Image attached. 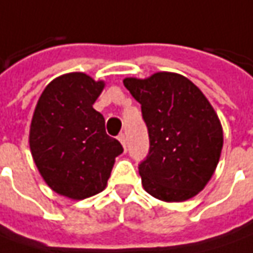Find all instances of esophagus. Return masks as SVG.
Returning <instances> with one entry per match:
<instances>
[{"label": "esophagus", "instance_id": "1", "mask_svg": "<svg viewBox=\"0 0 253 253\" xmlns=\"http://www.w3.org/2000/svg\"><path fill=\"white\" fill-rule=\"evenodd\" d=\"M118 140H119L120 144L123 145V148L126 149V135H125V134H119V135H118Z\"/></svg>", "mask_w": 253, "mask_h": 253}]
</instances>
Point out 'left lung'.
Segmentation results:
<instances>
[{"instance_id": "obj_1", "label": "left lung", "mask_w": 253, "mask_h": 253, "mask_svg": "<svg viewBox=\"0 0 253 253\" xmlns=\"http://www.w3.org/2000/svg\"><path fill=\"white\" fill-rule=\"evenodd\" d=\"M123 84L141 104L149 154L138 171L144 190L165 202H183L212 178L223 148V128L213 106L191 80L171 72Z\"/></svg>"}]
</instances>
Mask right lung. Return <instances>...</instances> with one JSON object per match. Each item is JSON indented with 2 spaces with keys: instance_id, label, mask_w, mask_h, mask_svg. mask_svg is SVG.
I'll use <instances>...</instances> for the list:
<instances>
[{
  "instance_id": "add662e5",
  "label": "right lung",
  "mask_w": 253,
  "mask_h": 253,
  "mask_svg": "<svg viewBox=\"0 0 253 253\" xmlns=\"http://www.w3.org/2000/svg\"><path fill=\"white\" fill-rule=\"evenodd\" d=\"M104 87L82 72L62 75L44 88L33 113V161L48 187L70 199L104 191L115 158L123 152L92 108Z\"/></svg>"
}]
</instances>
